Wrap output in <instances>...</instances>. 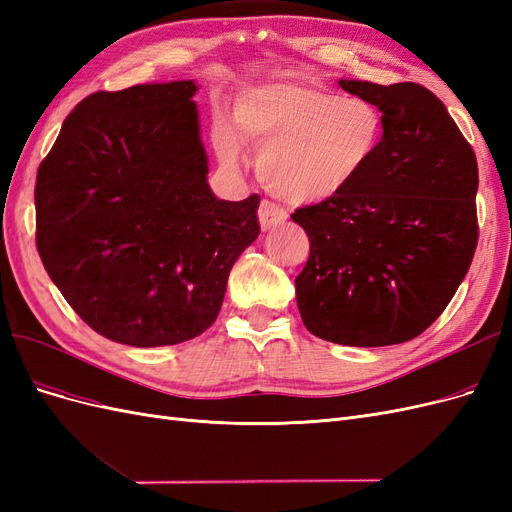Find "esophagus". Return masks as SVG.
I'll use <instances>...</instances> for the list:
<instances>
[{"instance_id":"34e87169","label":"esophagus","mask_w":512,"mask_h":512,"mask_svg":"<svg viewBox=\"0 0 512 512\" xmlns=\"http://www.w3.org/2000/svg\"><path fill=\"white\" fill-rule=\"evenodd\" d=\"M258 220L262 230H271L288 220V211L277 203H271V200H262L258 207Z\"/></svg>"}]
</instances>
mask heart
Wrapping results in <instances>:
<instances>
[{"label": "heart", "instance_id": "obj_1", "mask_svg": "<svg viewBox=\"0 0 512 512\" xmlns=\"http://www.w3.org/2000/svg\"><path fill=\"white\" fill-rule=\"evenodd\" d=\"M243 143L260 149L258 175L288 203L312 205L346 194L384 143L380 108L339 96L312 79L260 83L237 100L235 123L215 128V151L237 168Z\"/></svg>", "mask_w": 512, "mask_h": 512}]
</instances>
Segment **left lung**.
Instances as JSON below:
<instances>
[{
    "mask_svg": "<svg viewBox=\"0 0 512 512\" xmlns=\"http://www.w3.org/2000/svg\"><path fill=\"white\" fill-rule=\"evenodd\" d=\"M339 85L380 108L384 143L354 188L290 215L309 237L297 305L327 342L404 344L444 312L472 265L476 156L427 87Z\"/></svg>",
    "mask_w": 512,
    "mask_h": 512,
    "instance_id": "8db88e82",
    "label": "left lung"
}]
</instances>
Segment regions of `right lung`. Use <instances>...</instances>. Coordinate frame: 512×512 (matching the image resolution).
<instances>
[{"instance_id":"right-lung-1","label":"right lung","mask_w":512,"mask_h":512,"mask_svg":"<svg viewBox=\"0 0 512 512\" xmlns=\"http://www.w3.org/2000/svg\"><path fill=\"white\" fill-rule=\"evenodd\" d=\"M194 81L96 91L66 117L36 177L42 265L91 329L173 346L220 314L228 273L260 235L252 194L207 183Z\"/></svg>"}]
</instances>
